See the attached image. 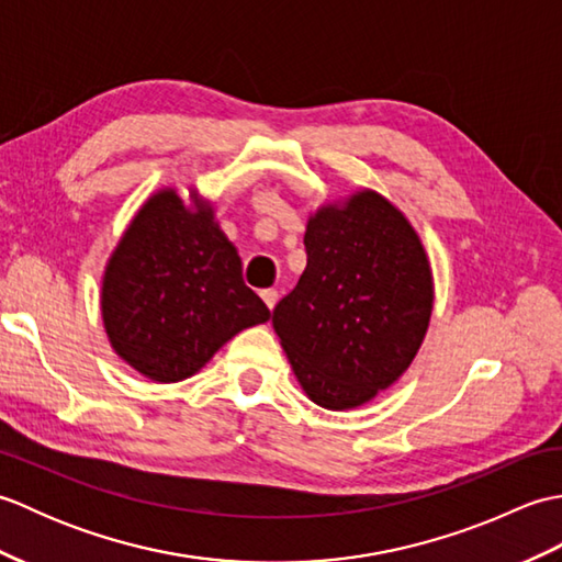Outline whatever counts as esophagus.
<instances>
[{"label":"esophagus","instance_id":"obj_1","mask_svg":"<svg viewBox=\"0 0 562 562\" xmlns=\"http://www.w3.org/2000/svg\"><path fill=\"white\" fill-rule=\"evenodd\" d=\"M260 296H262V302H266V306L272 312L274 304H278V296H280V294H278V290H262Z\"/></svg>","mask_w":562,"mask_h":562}]
</instances>
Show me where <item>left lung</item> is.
<instances>
[{
    "mask_svg": "<svg viewBox=\"0 0 562 562\" xmlns=\"http://www.w3.org/2000/svg\"><path fill=\"white\" fill-rule=\"evenodd\" d=\"M306 268L272 328L321 408H360L415 360L435 306L427 250L389 198L360 188L308 214Z\"/></svg>",
    "mask_w": 562,
    "mask_h": 562,
    "instance_id": "1",
    "label": "left lung"
}]
</instances>
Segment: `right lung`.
<instances>
[{
  "mask_svg": "<svg viewBox=\"0 0 562 562\" xmlns=\"http://www.w3.org/2000/svg\"><path fill=\"white\" fill-rule=\"evenodd\" d=\"M188 198L161 188L142 202L101 280L111 348L157 384L198 374L236 333L270 318L212 202L195 188Z\"/></svg>",
  "mask_w": 562,
  "mask_h": 562,
  "instance_id": "1",
  "label": "right lung"
}]
</instances>
